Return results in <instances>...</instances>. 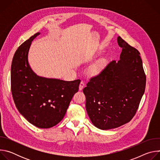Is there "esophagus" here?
Listing matches in <instances>:
<instances>
[{"mask_svg": "<svg viewBox=\"0 0 160 160\" xmlns=\"http://www.w3.org/2000/svg\"><path fill=\"white\" fill-rule=\"evenodd\" d=\"M84 87H85V83H84L82 81V82H80V85H79V90H82L84 88Z\"/></svg>", "mask_w": 160, "mask_h": 160, "instance_id": "1", "label": "esophagus"}]
</instances>
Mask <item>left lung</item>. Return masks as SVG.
Returning a JSON list of instances; mask_svg holds the SVG:
<instances>
[{
	"instance_id": "8db88e82",
	"label": "left lung",
	"mask_w": 160,
	"mask_h": 160,
	"mask_svg": "<svg viewBox=\"0 0 160 160\" xmlns=\"http://www.w3.org/2000/svg\"><path fill=\"white\" fill-rule=\"evenodd\" d=\"M118 62H109L83 89L88 115L97 128L109 130L129 122L138 109L146 87L139 52L120 37Z\"/></svg>"
}]
</instances>
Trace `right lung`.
I'll return each instance as SVG.
<instances>
[{"label":"right lung","instance_id":"obj_1","mask_svg":"<svg viewBox=\"0 0 160 160\" xmlns=\"http://www.w3.org/2000/svg\"><path fill=\"white\" fill-rule=\"evenodd\" d=\"M38 32L16 50L11 64V92L15 105L28 122L37 127L49 128L64 118L80 80L64 81L37 75L28 62L32 42Z\"/></svg>","mask_w":160,"mask_h":160}]
</instances>
